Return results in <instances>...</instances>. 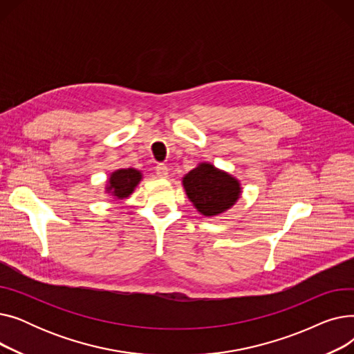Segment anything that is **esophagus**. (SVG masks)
Masks as SVG:
<instances>
[{
    "label": "esophagus",
    "mask_w": 354,
    "mask_h": 354,
    "mask_svg": "<svg viewBox=\"0 0 354 354\" xmlns=\"http://www.w3.org/2000/svg\"><path fill=\"white\" fill-rule=\"evenodd\" d=\"M155 171H156V175H158L159 178H167V174H169V169H167V166L163 165V163L156 165Z\"/></svg>",
    "instance_id": "1"
}]
</instances>
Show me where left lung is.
Here are the masks:
<instances>
[{
    "label": "left lung",
    "instance_id": "8db88e82",
    "mask_svg": "<svg viewBox=\"0 0 354 354\" xmlns=\"http://www.w3.org/2000/svg\"><path fill=\"white\" fill-rule=\"evenodd\" d=\"M182 182L195 208L205 216L230 209L241 195L239 182L211 163H201Z\"/></svg>",
    "mask_w": 354,
    "mask_h": 354
}]
</instances>
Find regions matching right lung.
<instances>
[{"instance_id": "obj_1", "label": "right lung", "mask_w": 354, "mask_h": 354, "mask_svg": "<svg viewBox=\"0 0 354 354\" xmlns=\"http://www.w3.org/2000/svg\"><path fill=\"white\" fill-rule=\"evenodd\" d=\"M140 179H142V174L136 169H132V167L119 169L110 175L106 191H109L111 195L119 199L127 198L135 191Z\"/></svg>"}]
</instances>
